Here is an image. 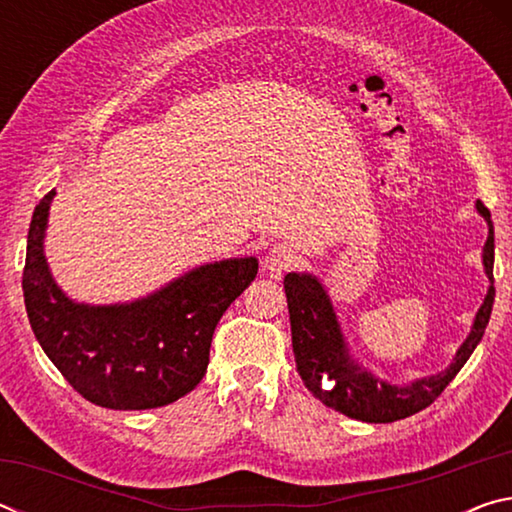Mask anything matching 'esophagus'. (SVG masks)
Wrapping results in <instances>:
<instances>
[{"mask_svg":"<svg viewBox=\"0 0 512 512\" xmlns=\"http://www.w3.org/2000/svg\"><path fill=\"white\" fill-rule=\"evenodd\" d=\"M298 262V255L296 250H293L291 246L287 244H277L273 246L271 250H268L266 257H264V268L268 273H271L273 277L282 275L284 271H289V268L296 266Z\"/></svg>","mask_w":512,"mask_h":512,"instance_id":"1","label":"esophagus"}]
</instances>
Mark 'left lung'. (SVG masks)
<instances>
[{
    "label": "left lung",
    "instance_id": "left-lung-1",
    "mask_svg": "<svg viewBox=\"0 0 512 512\" xmlns=\"http://www.w3.org/2000/svg\"><path fill=\"white\" fill-rule=\"evenodd\" d=\"M485 223H488V239L483 246V271L490 280L488 293L476 311L474 323L467 339L456 350L452 363L436 375L420 377L409 384H393L377 377L366 366L352 357L350 345L332 305V298L325 291L323 282L311 273H287L284 291H287L291 341L296 354V368L307 391L329 409L339 411L348 418L363 422H395L418 413L445 391L458 370L465 366L476 345L483 339L485 327L495 302V225L490 210L476 201Z\"/></svg>",
    "mask_w": 512,
    "mask_h": 512
}]
</instances>
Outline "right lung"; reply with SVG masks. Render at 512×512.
<instances>
[{"instance_id": "1", "label": "right lung", "mask_w": 512, "mask_h": 512, "mask_svg": "<svg viewBox=\"0 0 512 512\" xmlns=\"http://www.w3.org/2000/svg\"><path fill=\"white\" fill-rule=\"evenodd\" d=\"M54 196L51 189L33 212L22 277L40 348L76 393L103 409H158L194 391L210 363L216 323L255 280L257 257L201 264L131 302H76L45 257Z\"/></svg>"}]
</instances>
